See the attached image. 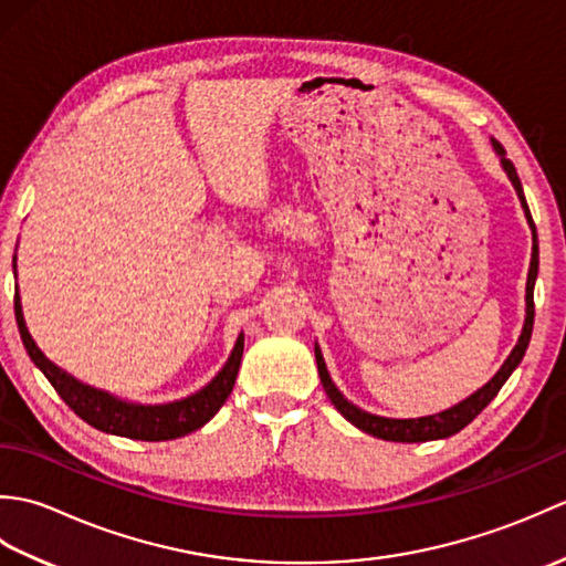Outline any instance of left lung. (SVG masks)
<instances>
[{
	"instance_id": "8db88e82",
	"label": "left lung",
	"mask_w": 566,
	"mask_h": 566,
	"mask_svg": "<svg viewBox=\"0 0 566 566\" xmlns=\"http://www.w3.org/2000/svg\"><path fill=\"white\" fill-rule=\"evenodd\" d=\"M494 150L499 153L501 158V167L506 170L511 185L515 187V195L521 199V207L525 211L527 226L533 231V258H531V270H527V284H525V323H523V333L518 343L511 350V355L506 357V363L501 365V369L491 377L482 389H476L472 396H467L464 401L454 403L448 411H440L436 416H423V418H384V416H375L367 413L363 408H357L355 403H350L345 396L335 387L326 363H323V355L316 345V365H318V377L323 389H326L331 403L338 408L340 416L350 420V423L359 430L369 432V436L381 438V440H391V442H426V440H440V438H450L454 432H460L464 426L472 423V420L484 411V408L494 401V396L501 391L503 384L513 375V369L521 365V359L527 350V343H531L533 335V321H535V302H533V292H535V280H537V264H539V250H537V233H535V223L531 209H527V201L523 195V185L518 179V172H515L513 163L506 158V150L499 140H494Z\"/></svg>"
}]
</instances>
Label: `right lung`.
<instances>
[{
	"label": "right lung",
	"mask_w": 566,
	"mask_h": 566,
	"mask_svg": "<svg viewBox=\"0 0 566 566\" xmlns=\"http://www.w3.org/2000/svg\"><path fill=\"white\" fill-rule=\"evenodd\" d=\"M14 272H17V255H14ZM14 314L17 326L21 333L23 347H27L33 365L39 367L45 379L53 384L60 399H63L72 411H75L84 423L97 428L109 436H122L130 440H146V442H160V440H175L189 436V432L199 430L203 423L219 413V408L226 403L228 396L233 391V384L238 377L240 357H243V333L238 335L235 347L223 369L216 375L207 387L199 389L197 394L187 396V399L170 401V403H130L124 399H116L114 394L94 389L90 384H82L65 369H60L48 359L39 345L33 343L31 333L27 328L21 311V296L19 290L14 294Z\"/></svg>",
	"instance_id": "right-lung-1"
}]
</instances>
